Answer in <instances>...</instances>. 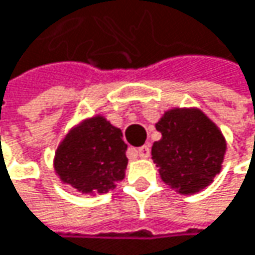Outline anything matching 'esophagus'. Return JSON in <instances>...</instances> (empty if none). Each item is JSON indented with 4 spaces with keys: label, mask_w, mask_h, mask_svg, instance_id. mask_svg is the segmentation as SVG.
Listing matches in <instances>:
<instances>
[{
    "label": "esophagus",
    "mask_w": 255,
    "mask_h": 255,
    "mask_svg": "<svg viewBox=\"0 0 255 255\" xmlns=\"http://www.w3.org/2000/svg\"><path fill=\"white\" fill-rule=\"evenodd\" d=\"M135 153L141 157V159H147L149 156H150V149H149V146H141V147H138Z\"/></svg>",
    "instance_id": "esophagus-1"
}]
</instances>
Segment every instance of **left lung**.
I'll return each instance as SVG.
<instances>
[{
    "mask_svg": "<svg viewBox=\"0 0 255 255\" xmlns=\"http://www.w3.org/2000/svg\"><path fill=\"white\" fill-rule=\"evenodd\" d=\"M151 146L162 181L179 194L204 190L222 169L226 140L218 126L197 108H174L163 114Z\"/></svg>",
    "mask_w": 255,
    "mask_h": 255,
    "instance_id": "obj_1",
    "label": "left lung"
}]
</instances>
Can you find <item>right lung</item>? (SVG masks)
Returning <instances> with one entry per match:
<instances>
[{
	"mask_svg": "<svg viewBox=\"0 0 255 255\" xmlns=\"http://www.w3.org/2000/svg\"><path fill=\"white\" fill-rule=\"evenodd\" d=\"M121 129L96 115L70 129L54 157L64 184L81 194H105L124 179L128 159Z\"/></svg>",
	"mask_w": 255,
	"mask_h": 255,
	"instance_id": "1",
	"label": "right lung"
}]
</instances>
